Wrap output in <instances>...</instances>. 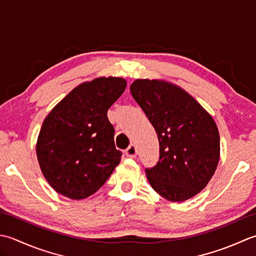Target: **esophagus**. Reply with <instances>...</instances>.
Returning a JSON list of instances; mask_svg holds the SVG:
<instances>
[{"mask_svg": "<svg viewBox=\"0 0 256 256\" xmlns=\"http://www.w3.org/2000/svg\"><path fill=\"white\" fill-rule=\"evenodd\" d=\"M126 154L129 158H134L137 156V148H136L134 144H130L126 149Z\"/></svg>", "mask_w": 256, "mask_h": 256, "instance_id": "esophagus-1", "label": "esophagus"}]
</instances>
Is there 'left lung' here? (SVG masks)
<instances>
[{"instance_id":"obj_1","label":"left lung","mask_w":256,"mask_h":256,"mask_svg":"<svg viewBox=\"0 0 256 256\" xmlns=\"http://www.w3.org/2000/svg\"><path fill=\"white\" fill-rule=\"evenodd\" d=\"M130 92L159 139V161L146 174L164 199L186 201L204 189L220 159V136L204 108L186 90L160 80H136Z\"/></svg>"}]
</instances>
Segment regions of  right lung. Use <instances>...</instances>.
I'll return each mask as SVG.
<instances>
[{
    "label": "right lung",
    "mask_w": 256,
    "mask_h": 256,
    "mask_svg": "<svg viewBox=\"0 0 256 256\" xmlns=\"http://www.w3.org/2000/svg\"><path fill=\"white\" fill-rule=\"evenodd\" d=\"M122 77H99L75 87L42 124L36 154L53 189L72 200L95 194L122 160L107 112L126 90Z\"/></svg>",
    "instance_id": "1"
}]
</instances>
